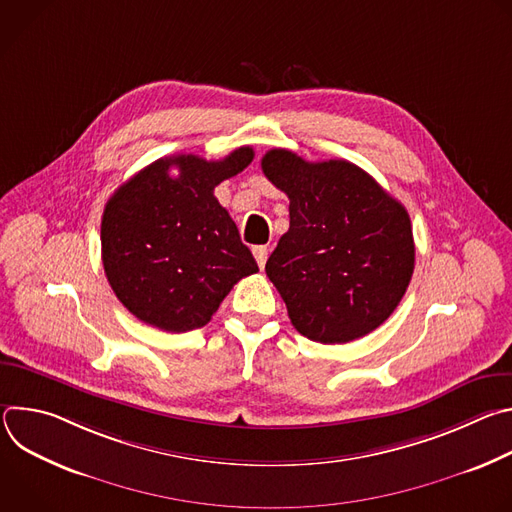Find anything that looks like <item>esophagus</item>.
Here are the masks:
<instances>
[{"label": "esophagus", "instance_id": "1", "mask_svg": "<svg viewBox=\"0 0 512 512\" xmlns=\"http://www.w3.org/2000/svg\"><path fill=\"white\" fill-rule=\"evenodd\" d=\"M267 253H269V249L265 247V245H257V247H253V255H255V261H257V265L263 269L265 267V261H267Z\"/></svg>", "mask_w": 512, "mask_h": 512}]
</instances>
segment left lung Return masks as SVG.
<instances>
[{"label": "left lung", "mask_w": 512, "mask_h": 512, "mask_svg": "<svg viewBox=\"0 0 512 512\" xmlns=\"http://www.w3.org/2000/svg\"><path fill=\"white\" fill-rule=\"evenodd\" d=\"M289 198V229L267 259L294 328L344 344L379 328L399 306L415 267L405 206L346 160L306 162L289 150L261 160Z\"/></svg>", "instance_id": "1"}]
</instances>
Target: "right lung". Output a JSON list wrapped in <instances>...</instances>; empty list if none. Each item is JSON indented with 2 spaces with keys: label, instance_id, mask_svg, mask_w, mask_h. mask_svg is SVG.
Returning a JSON list of instances; mask_svg holds the SVG:
<instances>
[{
  "label": "right lung",
  "instance_id": "1",
  "mask_svg": "<svg viewBox=\"0 0 512 512\" xmlns=\"http://www.w3.org/2000/svg\"><path fill=\"white\" fill-rule=\"evenodd\" d=\"M253 148L218 162L162 158L107 200L101 257L119 302L141 322L188 332L210 322L233 285L259 271L214 188L253 162ZM178 167L174 179L169 170Z\"/></svg>",
  "mask_w": 512,
  "mask_h": 512
}]
</instances>
